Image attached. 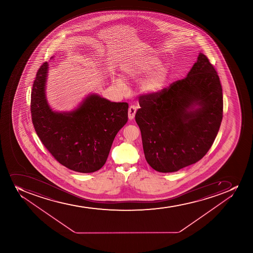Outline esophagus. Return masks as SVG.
Segmentation results:
<instances>
[{
	"label": "esophagus",
	"mask_w": 253,
	"mask_h": 253,
	"mask_svg": "<svg viewBox=\"0 0 253 253\" xmlns=\"http://www.w3.org/2000/svg\"><path fill=\"white\" fill-rule=\"evenodd\" d=\"M136 111H137V107L135 105H130L128 108V119L129 120H133L134 116H135Z\"/></svg>",
	"instance_id": "34e87169"
}]
</instances>
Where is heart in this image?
<instances>
[{"mask_svg":"<svg viewBox=\"0 0 253 253\" xmlns=\"http://www.w3.org/2000/svg\"><path fill=\"white\" fill-rule=\"evenodd\" d=\"M126 78H140L146 76L143 81V90L148 93L159 92L165 88L170 79V69L167 66L162 65L159 58L155 56H148L131 63L123 69ZM116 85L125 86L121 79H115Z\"/></svg>","mask_w":253,"mask_h":253,"instance_id":"1","label":"heart"}]
</instances>
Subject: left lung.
Returning a JSON list of instances; mask_svg holds the SVG:
<instances>
[{"mask_svg":"<svg viewBox=\"0 0 253 253\" xmlns=\"http://www.w3.org/2000/svg\"><path fill=\"white\" fill-rule=\"evenodd\" d=\"M135 120L146 160L159 172L177 171L210 150L223 120V90L207 57L182 80L159 92L141 95Z\"/></svg>","mask_w":253,"mask_h":253,"instance_id":"1","label":"left lung"}]
</instances>
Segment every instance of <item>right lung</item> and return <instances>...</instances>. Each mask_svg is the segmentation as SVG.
<instances>
[{"instance_id":"right-lung-1","label":"right lung","mask_w":253,"mask_h":253,"mask_svg":"<svg viewBox=\"0 0 253 253\" xmlns=\"http://www.w3.org/2000/svg\"><path fill=\"white\" fill-rule=\"evenodd\" d=\"M48 63L39 68L31 91L30 111L37 135L58 163L90 173L105 165L115 137L128 121V103L88 95L78 109L55 112L45 95Z\"/></svg>"}]
</instances>
